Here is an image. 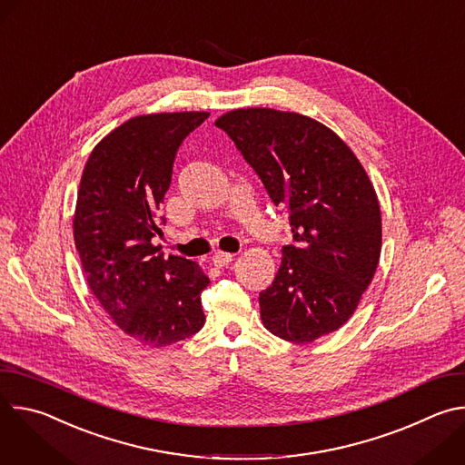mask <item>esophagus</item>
<instances>
[{
	"label": "esophagus",
	"instance_id": "obj_1",
	"mask_svg": "<svg viewBox=\"0 0 465 465\" xmlns=\"http://www.w3.org/2000/svg\"><path fill=\"white\" fill-rule=\"evenodd\" d=\"M215 267H226L228 262L233 261V253H228V252H217L213 257H212Z\"/></svg>",
	"mask_w": 465,
	"mask_h": 465
}]
</instances>
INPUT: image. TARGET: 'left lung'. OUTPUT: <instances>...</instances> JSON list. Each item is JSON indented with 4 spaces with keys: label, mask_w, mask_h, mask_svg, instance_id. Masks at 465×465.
Returning a JSON list of instances; mask_svg holds the SVG:
<instances>
[{
    "label": "left lung",
    "mask_w": 465,
    "mask_h": 465,
    "mask_svg": "<svg viewBox=\"0 0 465 465\" xmlns=\"http://www.w3.org/2000/svg\"><path fill=\"white\" fill-rule=\"evenodd\" d=\"M215 124L289 210L294 244L259 292L262 325L294 344L333 333L355 312L381 255V208L364 167L333 130L296 112L239 108Z\"/></svg>",
    "instance_id": "left-lung-1"
}]
</instances>
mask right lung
I'll use <instances>...</instances> for the list:
<instances>
[{
	"mask_svg": "<svg viewBox=\"0 0 465 465\" xmlns=\"http://www.w3.org/2000/svg\"><path fill=\"white\" fill-rule=\"evenodd\" d=\"M208 112L147 114L114 128L81 178L74 237L92 294L128 337L165 348L201 331L210 278L194 261L158 253V210L182 142ZM165 224V219L162 217Z\"/></svg>",
	"mask_w": 465,
	"mask_h": 465,
	"instance_id": "obj_1",
	"label": "right lung"
}]
</instances>
